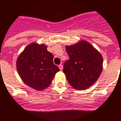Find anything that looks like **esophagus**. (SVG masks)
<instances>
[{"instance_id": "esophagus-1", "label": "esophagus", "mask_w": 121, "mask_h": 121, "mask_svg": "<svg viewBox=\"0 0 121 121\" xmlns=\"http://www.w3.org/2000/svg\"><path fill=\"white\" fill-rule=\"evenodd\" d=\"M58 67H59V69H60V70H62L63 68V67L62 65H60Z\"/></svg>"}]
</instances>
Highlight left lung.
Returning <instances> with one entry per match:
<instances>
[{
    "mask_svg": "<svg viewBox=\"0 0 121 121\" xmlns=\"http://www.w3.org/2000/svg\"><path fill=\"white\" fill-rule=\"evenodd\" d=\"M69 60L65 63L63 72L74 89H86L96 82L103 70V57L89 42L80 41L66 46Z\"/></svg>",
    "mask_w": 121,
    "mask_h": 121,
    "instance_id": "obj_1",
    "label": "left lung"
}]
</instances>
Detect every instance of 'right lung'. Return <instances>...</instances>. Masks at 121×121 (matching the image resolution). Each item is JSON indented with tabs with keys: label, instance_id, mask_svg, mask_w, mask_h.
Segmentation results:
<instances>
[{
	"label": "right lung",
	"instance_id": "obj_1",
	"mask_svg": "<svg viewBox=\"0 0 121 121\" xmlns=\"http://www.w3.org/2000/svg\"><path fill=\"white\" fill-rule=\"evenodd\" d=\"M44 44L32 42L18 56L16 69L20 78L29 87L42 91L49 87L60 69L53 63V55Z\"/></svg>",
	"mask_w": 121,
	"mask_h": 121
}]
</instances>
